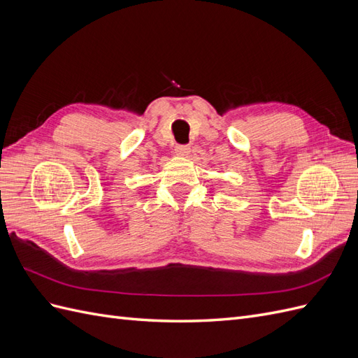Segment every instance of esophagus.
Listing matches in <instances>:
<instances>
[{
  "instance_id": "esophagus-1",
  "label": "esophagus",
  "mask_w": 358,
  "mask_h": 358,
  "mask_svg": "<svg viewBox=\"0 0 358 358\" xmlns=\"http://www.w3.org/2000/svg\"><path fill=\"white\" fill-rule=\"evenodd\" d=\"M175 150H176V154L179 157H188L189 152H191V148L187 146V145H178Z\"/></svg>"
}]
</instances>
